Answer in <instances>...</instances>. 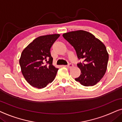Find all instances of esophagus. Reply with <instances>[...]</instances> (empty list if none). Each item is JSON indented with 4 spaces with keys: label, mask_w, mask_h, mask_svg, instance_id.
I'll use <instances>...</instances> for the list:
<instances>
[{
    "label": "esophagus",
    "mask_w": 122,
    "mask_h": 122,
    "mask_svg": "<svg viewBox=\"0 0 122 122\" xmlns=\"http://www.w3.org/2000/svg\"><path fill=\"white\" fill-rule=\"evenodd\" d=\"M73 66H74V65H73L72 64H69L67 66V67L69 68V69H71V68L73 67Z\"/></svg>",
    "instance_id": "esophagus-1"
}]
</instances>
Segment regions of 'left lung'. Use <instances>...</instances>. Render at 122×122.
Here are the masks:
<instances>
[{"instance_id": "8db88e82", "label": "left lung", "mask_w": 122, "mask_h": 122, "mask_svg": "<svg viewBox=\"0 0 122 122\" xmlns=\"http://www.w3.org/2000/svg\"><path fill=\"white\" fill-rule=\"evenodd\" d=\"M62 36L74 47L77 58L84 60L77 64L81 74L75 80L85 86L95 85L107 71L109 55L106 47L93 35L85 30L67 32Z\"/></svg>"}]
</instances>
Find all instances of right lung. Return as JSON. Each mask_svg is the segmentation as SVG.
Returning <instances> with one entry per match:
<instances>
[{"instance_id":"right-lung-1","label":"right lung","mask_w":122,"mask_h":122,"mask_svg":"<svg viewBox=\"0 0 122 122\" xmlns=\"http://www.w3.org/2000/svg\"><path fill=\"white\" fill-rule=\"evenodd\" d=\"M59 37V34L40 36L22 51L19 59L21 71L32 86L43 88L56 77L58 69L53 66L50 48Z\"/></svg>"}]
</instances>
